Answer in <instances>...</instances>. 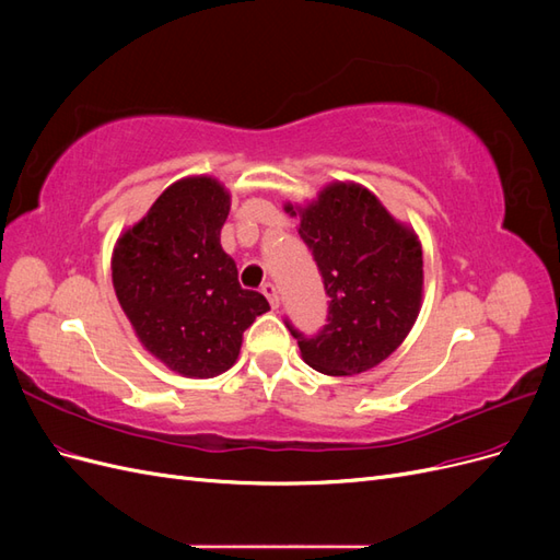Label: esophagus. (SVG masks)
Masks as SVG:
<instances>
[{"instance_id":"34e87169","label":"esophagus","mask_w":560,"mask_h":560,"mask_svg":"<svg viewBox=\"0 0 560 560\" xmlns=\"http://www.w3.org/2000/svg\"><path fill=\"white\" fill-rule=\"evenodd\" d=\"M261 294L268 299L270 306L278 308L280 299H278V290H276V284H273V282H264V284H261Z\"/></svg>"}]
</instances>
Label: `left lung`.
<instances>
[{"label": "left lung", "mask_w": 560, "mask_h": 560, "mask_svg": "<svg viewBox=\"0 0 560 560\" xmlns=\"http://www.w3.org/2000/svg\"><path fill=\"white\" fill-rule=\"evenodd\" d=\"M299 235L329 296L327 325L317 334L306 336L284 319L303 362L327 376L374 369L399 348L420 311L422 249L416 233L395 222L371 191L336 182L301 210Z\"/></svg>", "instance_id": "8db88e82"}]
</instances>
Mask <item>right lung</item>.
<instances>
[{"instance_id": "1", "label": "right lung", "mask_w": 560, "mask_h": 560, "mask_svg": "<svg viewBox=\"0 0 560 560\" xmlns=\"http://www.w3.org/2000/svg\"><path fill=\"white\" fill-rule=\"evenodd\" d=\"M231 200L212 177L179 179L116 243V299L142 346L189 378H212L238 360L243 331L270 306L243 290L219 245Z\"/></svg>"}]
</instances>
